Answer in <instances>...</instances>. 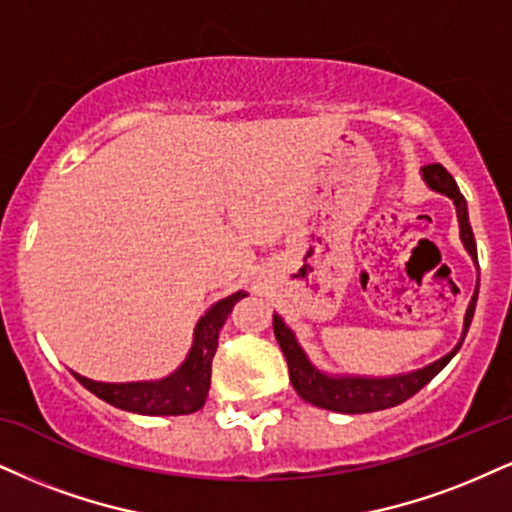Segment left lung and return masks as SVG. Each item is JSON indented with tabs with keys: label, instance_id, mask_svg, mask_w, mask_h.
<instances>
[{
	"label": "left lung",
	"instance_id": "1",
	"mask_svg": "<svg viewBox=\"0 0 512 512\" xmlns=\"http://www.w3.org/2000/svg\"><path fill=\"white\" fill-rule=\"evenodd\" d=\"M422 180L427 182V187L434 189V192L446 194L453 201L458 213V225H460V239H463V246L468 249L477 266V244L475 235H472V227L468 220V204H465V197L460 194L456 180L451 178V173L441 163H430V166L422 168ZM475 304H477V289L472 294V301L468 306V313H465L463 323V337L456 349L446 353L444 358L434 361L425 368L406 372V375H394V377H358V375H344V377H332L327 372L318 370L315 365L308 361L306 351L301 349L299 342H296L294 332L285 325V320L280 315H273V330L275 339L280 344L282 353H285L287 365H289V380H292V387L296 394L301 396L306 403H313V406L334 410V413H372V410H384L391 406H399L410 396H415L418 391L425 387L427 382L432 380L437 372L444 370V365L456 356V351L463 344L465 334H468V327L472 323V315H475Z\"/></svg>",
	"mask_w": 512,
	"mask_h": 512
}]
</instances>
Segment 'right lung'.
<instances>
[{
    "label": "right lung",
    "mask_w": 512,
    "mask_h": 512,
    "mask_svg": "<svg viewBox=\"0 0 512 512\" xmlns=\"http://www.w3.org/2000/svg\"><path fill=\"white\" fill-rule=\"evenodd\" d=\"M244 292L230 294L227 299H220L218 304L208 308L206 315L194 327V342L189 349L185 363L180 365L173 375L163 377L156 382H125L109 384L94 382L87 377L73 372L75 380L82 387L90 389L94 396L111 403V406L128 410V413L140 415H189L206 403L208 387H211V363L218 349V332L225 325L227 315L239 299H244Z\"/></svg>",
    "instance_id": "right-lung-1"
}]
</instances>
